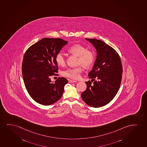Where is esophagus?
I'll list each match as a JSON object with an SVG mask.
<instances>
[{
  "instance_id": "obj_1",
  "label": "esophagus",
  "mask_w": 147,
  "mask_h": 147,
  "mask_svg": "<svg viewBox=\"0 0 147 147\" xmlns=\"http://www.w3.org/2000/svg\"><path fill=\"white\" fill-rule=\"evenodd\" d=\"M69 83H74V82H77V81H75V80H69L68 81Z\"/></svg>"
}]
</instances>
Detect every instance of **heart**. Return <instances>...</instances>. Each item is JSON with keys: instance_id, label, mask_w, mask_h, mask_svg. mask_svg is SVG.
Instances as JSON below:
<instances>
[{"instance_id": "b5f03b06", "label": "heart", "mask_w": 147, "mask_h": 147, "mask_svg": "<svg viewBox=\"0 0 147 147\" xmlns=\"http://www.w3.org/2000/svg\"><path fill=\"white\" fill-rule=\"evenodd\" d=\"M70 53L78 57L77 63L78 65H81L76 68H70L63 71V76L70 78L77 79L79 78L82 73V66L85 68H89L91 66L95 61V56L93 52L91 50H87V48L80 44H74L68 49ZM56 61L58 65L63 66L65 65V56L62 52H58L56 56Z\"/></svg>"}]
</instances>
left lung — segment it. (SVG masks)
Returning a JSON list of instances; mask_svg holds the SVG:
<instances>
[{
	"mask_svg": "<svg viewBox=\"0 0 147 147\" xmlns=\"http://www.w3.org/2000/svg\"><path fill=\"white\" fill-rule=\"evenodd\" d=\"M85 39L95 48L97 56L88 74L94 83L85 82L87 88L81 97L90 106L102 107L112 100L119 89L123 73L121 60L118 53L105 42L96 39Z\"/></svg>",
	"mask_w": 147,
	"mask_h": 147,
	"instance_id": "1",
	"label": "left lung"
}]
</instances>
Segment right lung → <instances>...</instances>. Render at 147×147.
I'll return each mask as SVG.
<instances>
[{
    "label": "right lung",
    "mask_w": 147,
    "mask_h": 147,
    "mask_svg": "<svg viewBox=\"0 0 147 147\" xmlns=\"http://www.w3.org/2000/svg\"><path fill=\"white\" fill-rule=\"evenodd\" d=\"M60 38H44L27 50L22 72L27 91L31 97L41 105H51L61 98L68 80L58 78L52 82L50 77L57 75L56 56L67 44Z\"/></svg>",
    "instance_id": "obj_1"
}]
</instances>
